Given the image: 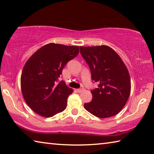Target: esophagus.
I'll use <instances>...</instances> for the list:
<instances>
[{
    "label": "esophagus",
    "mask_w": 154,
    "mask_h": 154,
    "mask_svg": "<svg viewBox=\"0 0 154 154\" xmlns=\"http://www.w3.org/2000/svg\"><path fill=\"white\" fill-rule=\"evenodd\" d=\"M83 91H84V89H77V91L78 92V93H82V92H83Z\"/></svg>",
    "instance_id": "34e87169"
}]
</instances>
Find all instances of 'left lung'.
<instances>
[{"label": "left lung", "instance_id": "left-lung-1", "mask_svg": "<svg viewBox=\"0 0 154 154\" xmlns=\"http://www.w3.org/2000/svg\"><path fill=\"white\" fill-rule=\"evenodd\" d=\"M80 52L89 65L91 79L99 83L91 91L92 100L84 108L98 118L106 119L120 112L131 93V78L119 54L106 45L80 46Z\"/></svg>", "mask_w": 154, "mask_h": 154}]
</instances>
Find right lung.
I'll return each instance as SVG.
<instances>
[{"label":"right lung","mask_w":154,"mask_h":154,"mask_svg":"<svg viewBox=\"0 0 154 154\" xmlns=\"http://www.w3.org/2000/svg\"><path fill=\"white\" fill-rule=\"evenodd\" d=\"M79 47L50 43L33 53L24 65L21 88L25 101L40 116L51 117L63 112L72 89L61 82L56 84L69 60L79 54Z\"/></svg>","instance_id":"right-lung-1"}]
</instances>
